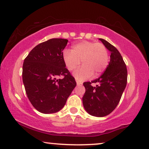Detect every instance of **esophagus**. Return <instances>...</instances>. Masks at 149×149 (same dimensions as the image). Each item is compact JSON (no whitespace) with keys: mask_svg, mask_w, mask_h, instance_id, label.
<instances>
[{"mask_svg":"<svg viewBox=\"0 0 149 149\" xmlns=\"http://www.w3.org/2000/svg\"><path fill=\"white\" fill-rule=\"evenodd\" d=\"M76 81H77V85H82V82H80V81H79L77 79H76Z\"/></svg>","mask_w":149,"mask_h":149,"instance_id":"1","label":"esophagus"}]
</instances>
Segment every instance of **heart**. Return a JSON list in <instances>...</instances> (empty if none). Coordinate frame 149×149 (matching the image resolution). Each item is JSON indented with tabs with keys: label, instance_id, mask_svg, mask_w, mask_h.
<instances>
[{
	"label": "heart",
	"instance_id": "1",
	"mask_svg": "<svg viewBox=\"0 0 149 149\" xmlns=\"http://www.w3.org/2000/svg\"><path fill=\"white\" fill-rule=\"evenodd\" d=\"M62 56L66 68L70 71L79 66L81 60L83 66L74 73L76 79L80 81L92 75H100L107 68L109 62V52L104 45L87 40L74 45L72 50H64Z\"/></svg>",
	"mask_w": 149,
	"mask_h": 149
}]
</instances>
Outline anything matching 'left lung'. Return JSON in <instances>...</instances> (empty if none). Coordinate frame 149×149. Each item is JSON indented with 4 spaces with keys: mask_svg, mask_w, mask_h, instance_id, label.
<instances>
[{
    "mask_svg": "<svg viewBox=\"0 0 149 149\" xmlns=\"http://www.w3.org/2000/svg\"><path fill=\"white\" fill-rule=\"evenodd\" d=\"M111 52V60L99 78L83 83L85 93L83 104L91 115L102 117L112 113L119 104L127 85V70L119 51L111 43L99 38ZM96 84L95 86L91 85Z\"/></svg>",
    "mask_w": 149,
    "mask_h": 149,
    "instance_id": "left-lung-1",
    "label": "left lung"
}]
</instances>
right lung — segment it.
<instances>
[{
  "mask_svg": "<svg viewBox=\"0 0 149 149\" xmlns=\"http://www.w3.org/2000/svg\"><path fill=\"white\" fill-rule=\"evenodd\" d=\"M68 40L52 38L34 47L24 60L22 79L32 106L42 113H54L64 107L77 85L66 68L62 51ZM63 76L62 79H57Z\"/></svg>",
  "mask_w": 149,
  "mask_h": 149,
  "instance_id": "add662e5",
  "label": "right lung"
}]
</instances>
